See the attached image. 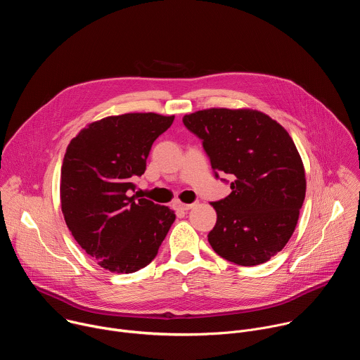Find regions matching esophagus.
Here are the masks:
<instances>
[{
    "label": "esophagus",
    "mask_w": 360,
    "mask_h": 360,
    "mask_svg": "<svg viewBox=\"0 0 360 360\" xmlns=\"http://www.w3.org/2000/svg\"><path fill=\"white\" fill-rule=\"evenodd\" d=\"M196 203H198V202H193V203H184V202H181V200H176V202H174V208H175L176 211L185 212V211L192 210Z\"/></svg>",
    "instance_id": "esophagus-1"
}]
</instances>
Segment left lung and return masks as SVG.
I'll use <instances>...</instances> for the list:
<instances>
[{"instance_id":"left-lung-1","label":"left lung","mask_w":360,"mask_h":360,"mask_svg":"<svg viewBox=\"0 0 360 360\" xmlns=\"http://www.w3.org/2000/svg\"><path fill=\"white\" fill-rule=\"evenodd\" d=\"M215 176L232 175V192L217 202L212 249L240 266L269 261L290 239L306 192L304 169L286 129L253 110L211 108L185 115ZM226 182V179H222Z\"/></svg>"}]
</instances>
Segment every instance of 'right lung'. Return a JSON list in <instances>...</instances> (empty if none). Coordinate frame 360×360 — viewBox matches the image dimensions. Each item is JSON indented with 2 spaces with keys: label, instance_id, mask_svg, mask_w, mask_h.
I'll return each instance as SVG.
<instances>
[{
  "label": "right lung",
  "instance_id": "right-lung-1",
  "mask_svg": "<svg viewBox=\"0 0 360 360\" xmlns=\"http://www.w3.org/2000/svg\"><path fill=\"white\" fill-rule=\"evenodd\" d=\"M153 112L107 117L68 145L61 168V208L78 245L99 266L132 274L152 262L175 214L139 198L134 181L150 146L174 122Z\"/></svg>",
  "mask_w": 360,
  "mask_h": 360
}]
</instances>
